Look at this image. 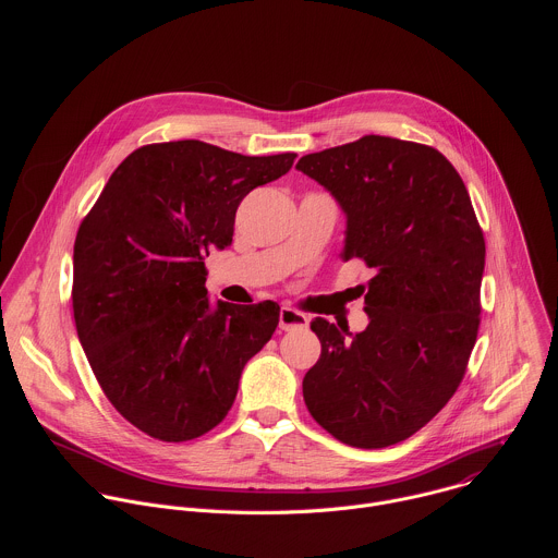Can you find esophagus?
Returning a JSON list of instances; mask_svg holds the SVG:
<instances>
[{
	"instance_id": "obj_1",
	"label": "esophagus",
	"mask_w": 558,
	"mask_h": 558,
	"mask_svg": "<svg viewBox=\"0 0 558 558\" xmlns=\"http://www.w3.org/2000/svg\"><path fill=\"white\" fill-rule=\"evenodd\" d=\"M308 327V317L291 306L280 308V329L282 331H293V329H306Z\"/></svg>"
}]
</instances>
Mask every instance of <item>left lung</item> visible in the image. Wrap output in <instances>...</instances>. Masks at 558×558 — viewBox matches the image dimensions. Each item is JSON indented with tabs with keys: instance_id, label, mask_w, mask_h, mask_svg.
Instances as JSON below:
<instances>
[{
	"instance_id": "8db88e82",
	"label": "left lung",
	"mask_w": 558,
	"mask_h": 558,
	"mask_svg": "<svg viewBox=\"0 0 558 558\" xmlns=\"http://www.w3.org/2000/svg\"><path fill=\"white\" fill-rule=\"evenodd\" d=\"M295 168L344 209L342 258L373 269L357 287L362 333L311 323L323 353L302 379L304 404L342 444L404 441L448 404L480 331L486 241L468 190L435 147L377 134L306 154Z\"/></svg>"
}]
</instances>
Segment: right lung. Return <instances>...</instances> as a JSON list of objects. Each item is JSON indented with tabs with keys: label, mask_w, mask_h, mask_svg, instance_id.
I'll use <instances>...</instances> for the list:
<instances>
[{
	"label": "right lung",
	"mask_w": 558,
	"mask_h": 558,
	"mask_svg": "<svg viewBox=\"0 0 558 558\" xmlns=\"http://www.w3.org/2000/svg\"><path fill=\"white\" fill-rule=\"evenodd\" d=\"M203 141L151 143L112 172L78 225L74 325L110 404L161 441H190L229 413L280 306L209 304L205 256L231 243L235 209L293 166Z\"/></svg>",
	"instance_id": "add662e5"
}]
</instances>
